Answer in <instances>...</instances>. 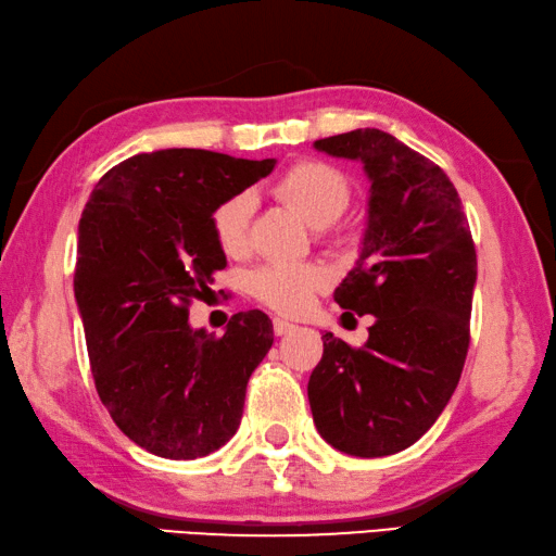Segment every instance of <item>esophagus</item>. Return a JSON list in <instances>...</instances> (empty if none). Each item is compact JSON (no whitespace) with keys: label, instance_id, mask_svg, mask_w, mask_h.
Segmentation results:
<instances>
[{"label":"esophagus","instance_id":"34e87169","mask_svg":"<svg viewBox=\"0 0 556 556\" xmlns=\"http://www.w3.org/2000/svg\"><path fill=\"white\" fill-rule=\"evenodd\" d=\"M294 323H289L285 318H275V336H287V332L294 330Z\"/></svg>","mask_w":556,"mask_h":556}]
</instances>
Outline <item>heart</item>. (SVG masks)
<instances>
[{
	"mask_svg": "<svg viewBox=\"0 0 556 556\" xmlns=\"http://www.w3.org/2000/svg\"><path fill=\"white\" fill-rule=\"evenodd\" d=\"M275 191L306 224L316 228L338 220L350 204V181L345 175L316 160L289 167L277 179ZM250 214V191H236L220 201L211 214L216 243L228 255H236L245 248ZM326 285L328 271L320 265H291V262H267L248 277L250 294L279 313L306 311L313 294Z\"/></svg>",
	"mask_w": 556,
	"mask_h": 556,
	"instance_id": "b5f03b06",
	"label": "heart"
}]
</instances>
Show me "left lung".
<instances>
[{"label":"left lung","mask_w":556,"mask_h":556,"mask_svg":"<svg viewBox=\"0 0 556 556\" xmlns=\"http://www.w3.org/2000/svg\"><path fill=\"white\" fill-rule=\"evenodd\" d=\"M313 148L362 163L367 224L355 267L336 289L375 323L362 348L326 332L308 403L320 438L352 457H387L432 428L457 389L469 348L477 250L450 177L379 128Z\"/></svg>","instance_id":"1"}]
</instances>
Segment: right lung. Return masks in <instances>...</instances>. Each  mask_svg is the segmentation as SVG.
I'll use <instances>...</instances> for the list:
<instances>
[{
    "label": "right lung",
    "instance_id": "add662e5",
    "mask_svg": "<svg viewBox=\"0 0 556 556\" xmlns=\"http://www.w3.org/2000/svg\"><path fill=\"white\" fill-rule=\"evenodd\" d=\"M277 160L167 148L97 181L77 228L75 301L97 393L128 440L197 459L236 435L248 379L275 342L267 313L240 311L224 338L189 326V301L226 267L211 214Z\"/></svg>",
    "mask_w": 556,
    "mask_h": 556
}]
</instances>
